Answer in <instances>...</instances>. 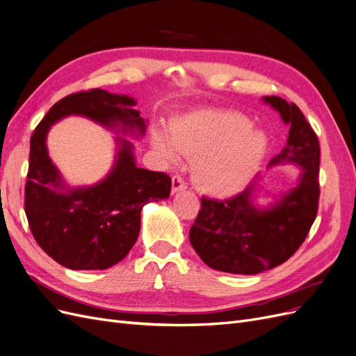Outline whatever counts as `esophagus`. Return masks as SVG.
<instances>
[{
    "mask_svg": "<svg viewBox=\"0 0 356 356\" xmlns=\"http://www.w3.org/2000/svg\"><path fill=\"white\" fill-rule=\"evenodd\" d=\"M185 189H186V181L180 176H173V179H171V193H177Z\"/></svg>",
    "mask_w": 356,
    "mask_h": 356,
    "instance_id": "esophagus-1",
    "label": "esophagus"
}]
</instances>
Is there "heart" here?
I'll use <instances>...</instances> for the list:
<instances>
[{
  "instance_id": "obj_1",
  "label": "heart",
  "mask_w": 356,
  "mask_h": 356,
  "mask_svg": "<svg viewBox=\"0 0 356 356\" xmlns=\"http://www.w3.org/2000/svg\"><path fill=\"white\" fill-rule=\"evenodd\" d=\"M161 156L176 163L179 152L193 158L192 180L213 197H231L245 188L268 151V136L236 112L197 111L170 124V137L154 134Z\"/></svg>"
}]
</instances>
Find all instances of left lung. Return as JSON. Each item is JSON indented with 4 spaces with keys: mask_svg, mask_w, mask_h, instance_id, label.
<instances>
[{
    "mask_svg": "<svg viewBox=\"0 0 356 356\" xmlns=\"http://www.w3.org/2000/svg\"><path fill=\"white\" fill-rule=\"evenodd\" d=\"M290 125L284 151L269 165L296 163L302 167L297 186L269 209L253 204L254 185L226 201L201 198V210L189 231L193 250L213 269L254 275L282 265L306 239L319 202V142L296 103L263 97Z\"/></svg>",
    "mask_w": 356,
    "mask_h": 356,
    "instance_id": "left-lung-1",
    "label": "left lung"
}]
</instances>
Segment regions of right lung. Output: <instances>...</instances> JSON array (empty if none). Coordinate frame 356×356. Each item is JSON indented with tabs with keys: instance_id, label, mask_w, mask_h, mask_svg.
Masks as SVG:
<instances>
[{
	"instance_id": "1",
	"label": "right lung",
	"mask_w": 356,
	"mask_h": 356,
	"mask_svg": "<svg viewBox=\"0 0 356 356\" xmlns=\"http://www.w3.org/2000/svg\"><path fill=\"white\" fill-rule=\"evenodd\" d=\"M136 100L93 88L63 97L50 108L31 136L25 213L38 245L59 265L74 270L108 269L121 261L140 232V211L149 201L170 197L171 179L136 165L133 145L118 137L111 173L90 188L70 189L51 164L45 137L50 125L83 115L105 127L143 134L146 121Z\"/></svg>"
}]
</instances>
